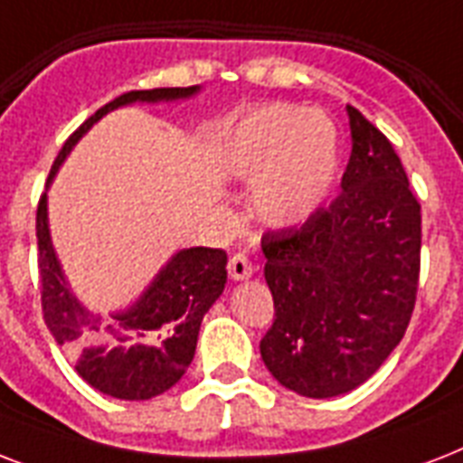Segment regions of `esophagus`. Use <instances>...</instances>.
<instances>
[{
    "instance_id": "esophagus-1",
    "label": "esophagus",
    "mask_w": 463,
    "mask_h": 463,
    "mask_svg": "<svg viewBox=\"0 0 463 463\" xmlns=\"http://www.w3.org/2000/svg\"><path fill=\"white\" fill-rule=\"evenodd\" d=\"M228 274H231L232 281H245L254 274L252 261L247 260L245 254H232L231 261H228Z\"/></svg>"
}]
</instances>
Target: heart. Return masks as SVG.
Wrapping results in <instances>:
<instances>
[{"instance_id":"obj_1","label":"heart","mask_w":463,"mask_h":463,"mask_svg":"<svg viewBox=\"0 0 463 463\" xmlns=\"http://www.w3.org/2000/svg\"><path fill=\"white\" fill-rule=\"evenodd\" d=\"M228 163L242 177L261 175L254 203L267 223H300L322 206L334 184L336 132L319 112L276 105L257 112L235 132Z\"/></svg>"}]
</instances>
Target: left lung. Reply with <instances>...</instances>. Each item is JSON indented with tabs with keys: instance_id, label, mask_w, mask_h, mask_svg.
I'll list each match as a JSON object with an SVG mask.
<instances>
[{
	"instance_id": "1",
	"label": "left lung",
	"mask_w": 463,
	"mask_h": 463,
	"mask_svg": "<svg viewBox=\"0 0 463 463\" xmlns=\"http://www.w3.org/2000/svg\"><path fill=\"white\" fill-rule=\"evenodd\" d=\"M341 192L300 225L267 231L274 324L261 360L283 387L329 399L370 380L406 334L420 274V203L392 141L353 105Z\"/></svg>"
}]
</instances>
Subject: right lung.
Here are the masks:
<instances>
[{
  "label": "right lung",
  "instance_id": "right-lung-1",
  "mask_svg": "<svg viewBox=\"0 0 463 463\" xmlns=\"http://www.w3.org/2000/svg\"><path fill=\"white\" fill-rule=\"evenodd\" d=\"M196 90L199 86L129 90L103 105L64 141L47 184L71 146L103 115L137 100H177L194 96ZM35 235L43 317L54 341L76 360V373L98 392L125 402H146L177 384L194 358L203 315L225 288L228 254L213 247L180 250L132 307L103 317L89 312L69 290L47 228V194L38 202Z\"/></svg>",
  "mask_w": 463,
  "mask_h": 463
}]
</instances>
